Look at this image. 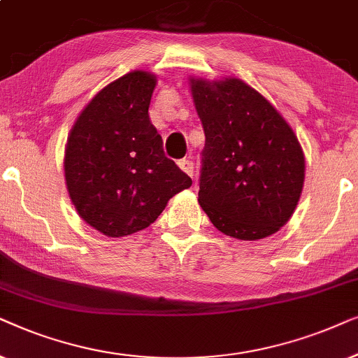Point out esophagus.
Masks as SVG:
<instances>
[{
  "instance_id": "1",
  "label": "esophagus",
  "mask_w": 358,
  "mask_h": 358,
  "mask_svg": "<svg viewBox=\"0 0 358 358\" xmlns=\"http://www.w3.org/2000/svg\"><path fill=\"white\" fill-rule=\"evenodd\" d=\"M178 166L185 171V173L189 175V176H192V178H193V170H194L193 160H189V159H182V160H178Z\"/></svg>"
}]
</instances>
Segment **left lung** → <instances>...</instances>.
Listing matches in <instances>:
<instances>
[{"instance_id": "1", "label": "left lung", "mask_w": 358, "mask_h": 358, "mask_svg": "<svg viewBox=\"0 0 358 358\" xmlns=\"http://www.w3.org/2000/svg\"><path fill=\"white\" fill-rule=\"evenodd\" d=\"M203 122L198 201L224 234L242 241L275 234L301 196L304 157L292 127L239 78L192 80Z\"/></svg>"}]
</instances>
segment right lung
Here are the masks:
<instances>
[{"instance_id":"obj_1","label":"right lung","mask_w":358,"mask_h":358,"mask_svg":"<svg viewBox=\"0 0 358 358\" xmlns=\"http://www.w3.org/2000/svg\"><path fill=\"white\" fill-rule=\"evenodd\" d=\"M157 78L131 71L103 88L71 127L65 180L71 203L108 237L149 227L192 178L164 152L149 104Z\"/></svg>"}]
</instances>
